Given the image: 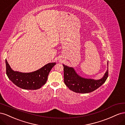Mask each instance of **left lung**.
I'll use <instances>...</instances> for the list:
<instances>
[{"label":"left lung","instance_id":"obj_1","mask_svg":"<svg viewBox=\"0 0 125 125\" xmlns=\"http://www.w3.org/2000/svg\"><path fill=\"white\" fill-rule=\"evenodd\" d=\"M108 62H107V65ZM64 67V82L70 90L78 93H88L96 90L104 84L108 76V70L99 80L85 78L76 73L73 67L63 64ZM108 69V67H107Z\"/></svg>","mask_w":125,"mask_h":125}]
</instances>
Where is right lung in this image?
I'll return each instance as SVG.
<instances>
[{"label":"right lung","mask_w":125,"mask_h":125,"mask_svg":"<svg viewBox=\"0 0 125 125\" xmlns=\"http://www.w3.org/2000/svg\"><path fill=\"white\" fill-rule=\"evenodd\" d=\"M6 74L16 86L24 90H35L41 88L48 79V75L55 63H49L32 72L22 73L14 71L6 59Z\"/></svg>","instance_id":"add662e5"}]
</instances>
